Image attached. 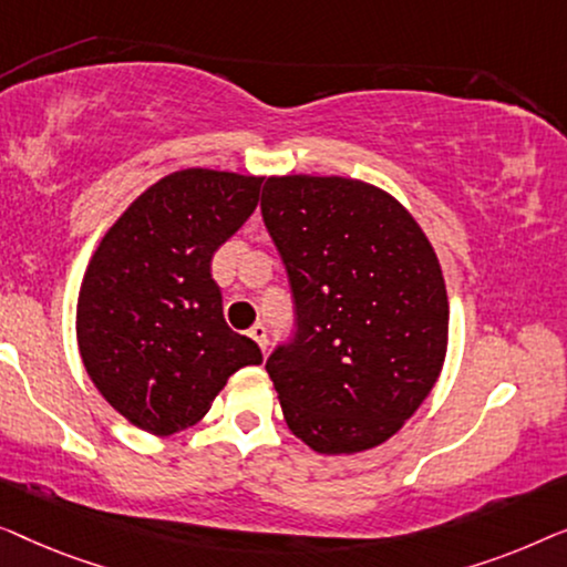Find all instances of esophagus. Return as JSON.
Listing matches in <instances>:
<instances>
[{"instance_id":"1","label":"esophagus","mask_w":567,"mask_h":567,"mask_svg":"<svg viewBox=\"0 0 567 567\" xmlns=\"http://www.w3.org/2000/svg\"><path fill=\"white\" fill-rule=\"evenodd\" d=\"M249 337H251L254 341H257L261 352H267V329H265V326H261V323H254V326H251V331H249Z\"/></svg>"}]
</instances>
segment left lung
<instances>
[{"mask_svg":"<svg viewBox=\"0 0 567 567\" xmlns=\"http://www.w3.org/2000/svg\"><path fill=\"white\" fill-rule=\"evenodd\" d=\"M261 215L290 275L298 333L267 372L287 429L318 454L372 450L440 380L450 298L401 200L339 174L267 177Z\"/></svg>","mask_w":567,"mask_h":567,"instance_id":"8db88e82","label":"left lung"}]
</instances>
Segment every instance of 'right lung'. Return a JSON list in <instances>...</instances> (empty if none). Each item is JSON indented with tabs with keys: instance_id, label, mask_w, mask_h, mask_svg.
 Masks as SVG:
<instances>
[{
	"instance_id": "1",
	"label": "right lung",
	"mask_w": 567,
	"mask_h": 567,
	"mask_svg": "<svg viewBox=\"0 0 567 567\" xmlns=\"http://www.w3.org/2000/svg\"><path fill=\"white\" fill-rule=\"evenodd\" d=\"M265 177L172 172L125 207L100 238L76 298V344L100 395L154 436L179 434L210 411L241 367L261 364L228 329L210 275L218 246L244 226Z\"/></svg>"
}]
</instances>
